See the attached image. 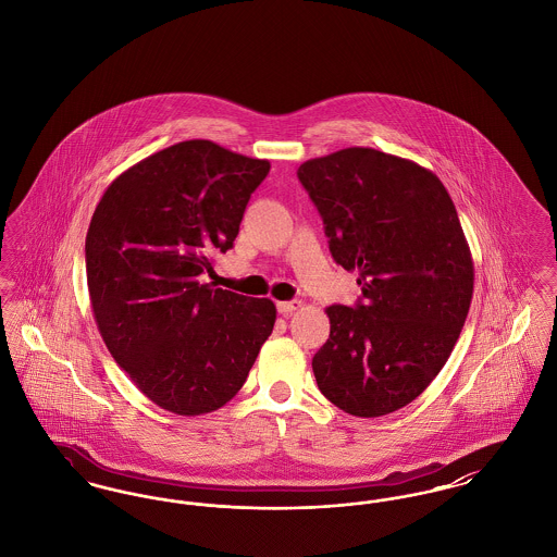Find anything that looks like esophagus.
<instances>
[{"label": "esophagus", "instance_id": "34e87169", "mask_svg": "<svg viewBox=\"0 0 557 557\" xmlns=\"http://www.w3.org/2000/svg\"><path fill=\"white\" fill-rule=\"evenodd\" d=\"M300 307H302L300 300H284V302H277V311H280L282 315H288V313L300 309Z\"/></svg>", "mask_w": 557, "mask_h": 557}]
</instances>
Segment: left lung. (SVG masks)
I'll list each match as a JSON object with an SVG mask.
<instances>
[{"label":"left lung","instance_id":"left-lung-1","mask_svg":"<svg viewBox=\"0 0 557 557\" xmlns=\"http://www.w3.org/2000/svg\"><path fill=\"white\" fill-rule=\"evenodd\" d=\"M298 180L361 286L355 307L325 309L319 391L357 418L393 413L443 370L470 311L474 263L455 205L432 171L373 148L307 160Z\"/></svg>","mask_w":557,"mask_h":557}]
</instances>
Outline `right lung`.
<instances>
[{
  "label": "right lung",
  "instance_id": "right-lung-1",
  "mask_svg": "<svg viewBox=\"0 0 557 557\" xmlns=\"http://www.w3.org/2000/svg\"><path fill=\"white\" fill-rule=\"evenodd\" d=\"M269 166L209 139L180 141L121 173L91 216L85 269L98 330L171 413L202 416L236 397L273 330L269 298L200 282L234 246Z\"/></svg>",
  "mask_w": 557,
  "mask_h": 557
}]
</instances>
